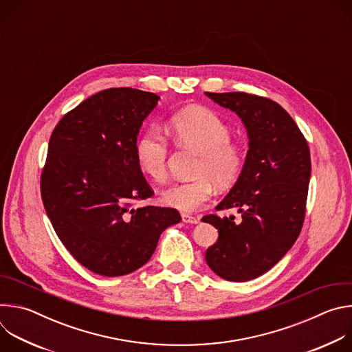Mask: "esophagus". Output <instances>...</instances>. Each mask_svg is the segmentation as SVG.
Listing matches in <instances>:
<instances>
[{"mask_svg": "<svg viewBox=\"0 0 352 352\" xmlns=\"http://www.w3.org/2000/svg\"><path fill=\"white\" fill-rule=\"evenodd\" d=\"M182 221L186 223V224H197L200 220L199 217H193V216H189V214H182Z\"/></svg>", "mask_w": 352, "mask_h": 352, "instance_id": "esophagus-1", "label": "esophagus"}]
</instances>
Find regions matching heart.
Masks as SVG:
<instances>
[{"label": "heart", "mask_w": 352, "mask_h": 352, "mask_svg": "<svg viewBox=\"0 0 352 352\" xmlns=\"http://www.w3.org/2000/svg\"><path fill=\"white\" fill-rule=\"evenodd\" d=\"M168 132L174 142L199 155L190 182H177L162 192V202L173 209L190 213L212 197L214 186H232L243 168L245 155L238 143L231 140L228 125L213 111L204 107L185 109L170 120ZM136 162L139 170L153 182L167 178L168 146L156 129H147L138 140Z\"/></svg>", "instance_id": "heart-1"}]
</instances>
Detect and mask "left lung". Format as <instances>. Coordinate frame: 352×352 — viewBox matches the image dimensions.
<instances>
[{"label":"left lung","mask_w":352,"mask_h":352,"mask_svg":"<svg viewBox=\"0 0 352 352\" xmlns=\"http://www.w3.org/2000/svg\"><path fill=\"white\" fill-rule=\"evenodd\" d=\"M235 113L248 135V152L238 181L216 206L234 216H205L219 230L206 250L209 267L228 281H249L269 272L288 252L304 224L311 153L291 116L273 100L242 91L205 93Z\"/></svg>","instance_id":"left-lung-1"}]
</instances>
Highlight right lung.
Wrapping results in <instances>:
<instances>
[{
	"label": "right lung",
	"mask_w": 352,
	"mask_h": 352,
	"mask_svg": "<svg viewBox=\"0 0 352 352\" xmlns=\"http://www.w3.org/2000/svg\"><path fill=\"white\" fill-rule=\"evenodd\" d=\"M160 97L106 89L64 116L52 133L41 174L47 216L71 255L106 277L129 274L155 254L175 209L132 208L153 196L136 162V140Z\"/></svg>",
	"instance_id": "add662e5"
}]
</instances>
